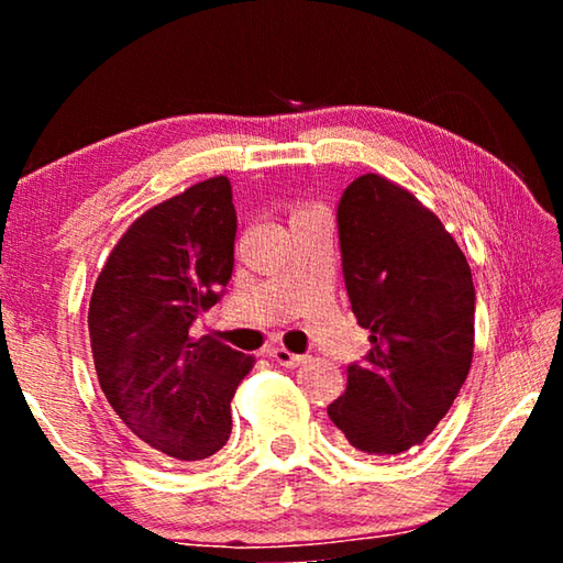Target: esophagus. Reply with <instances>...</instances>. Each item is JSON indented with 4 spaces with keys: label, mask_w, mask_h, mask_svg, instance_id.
<instances>
[{
    "label": "esophagus",
    "mask_w": 563,
    "mask_h": 563,
    "mask_svg": "<svg viewBox=\"0 0 563 563\" xmlns=\"http://www.w3.org/2000/svg\"><path fill=\"white\" fill-rule=\"evenodd\" d=\"M268 357L273 362H278V365H283V367H298L305 362V355H295V352L285 350V347H271Z\"/></svg>",
    "instance_id": "esophagus-1"
}]
</instances>
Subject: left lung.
<instances>
[{
	"label": "left lung",
	"instance_id": "obj_1",
	"mask_svg": "<svg viewBox=\"0 0 563 563\" xmlns=\"http://www.w3.org/2000/svg\"><path fill=\"white\" fill-rule=\"evenodd\" d=\"M347 298L369 352L347 365L332 424L365 454L422 444L450 412L472 367L474 283L440 218L377 174L338 203Z\"/></svg>",
	"mask_w": 563,
	"mask_h": 563
}]
</instances>
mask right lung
<instances>
[{
  "mask_svg": "<svg viewBox=\"0 0 563 563\" xmlns=\"http://www.w3.org/2000/svg\"><path fill=\"white\" fill-rule=\"evenodd\" d=\"M231 180L190 186L136 218L113 247L89 305L99 385L151 452L196 462L231 437V399L253 355L188 335L233 273Z\"/></svg>",
  "mask_w": 563,
  "mask_h": 563,
  "instance_id": "1",
  "label": "right lung"
}]
</instances>
